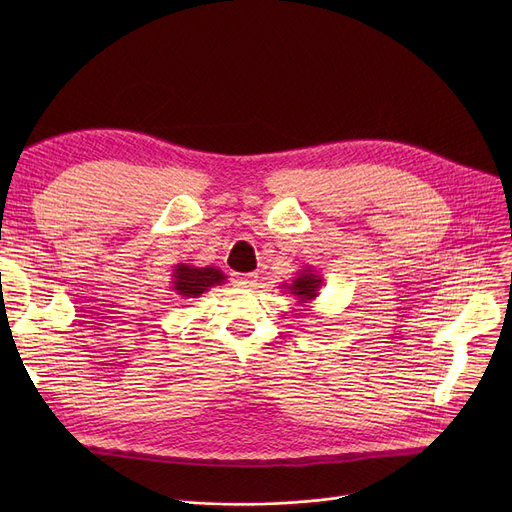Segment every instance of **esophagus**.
Here are the masks:
<instances>
[{
	"instance_id": "esophagus-1",
	"label": "esophagus",
	"mask_w": 512,
	"mask_h": 512,
	"mask_svg": "<svg viewBox=\"0 0 512 512\" xmlns=\"http://www.w3.org/2000/svg\"><path fill=\"white\" fill-rule=\"evenodd\" d=\"M232 282H234V286H238V288H251V286H255L257 276H255V274H236Z\"/></svg>"
}]
</instances>
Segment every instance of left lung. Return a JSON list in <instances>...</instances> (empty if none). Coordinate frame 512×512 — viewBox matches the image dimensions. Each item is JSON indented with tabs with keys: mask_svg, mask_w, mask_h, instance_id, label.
<instances>
[{
	"mask_svg": "<svg viewBox=\"0 0 512 512\" xmlns=\"http://www.w3.org/2000/svg\"><path fill=\"white\" fill-rule=\"evenodd\" d=\"M321 286H324V280H321V276L313 272L311 267H303L290 284H282V288L288 290L286 294H294V297H297L299 305L303 307L301 311H311V301L319 297Z\"/></svg>",
	"mask_w": 512,
	"mask_h": 512,
	"instance_id": "left-lung-1",
	"label": "left lung"
}]
</instances>
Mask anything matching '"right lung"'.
Returning <instances> with one entry per match:
<instances>
[{
  "mask_svg": "<svg viewBox=\"0 0 512 512\" xmlns=\"http://www.w3.org/2000/svg\"><path fill=\"white\" fill-rule=\"evenodd\" d=\"M224 282L226 274L213 265L197 267L191 263H178L172 270V290L184 299H199L209 288L222 286Z\"/></svg>",
  "mask_w": 512,
  "mask_h": 512,
  "instance_id": "obj_1",
  "label": "right lung"
}]
</instances>
